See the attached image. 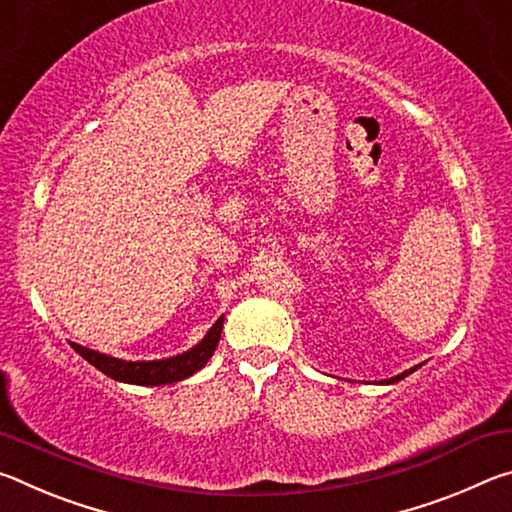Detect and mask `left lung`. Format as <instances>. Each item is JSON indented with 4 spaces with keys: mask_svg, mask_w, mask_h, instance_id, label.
<instances>
[{
    "mask_svg": "<svg viewBox=\"0 0 512 512\" xmlns=\"http://www.w3.org/2000/svg\"><path fill=\"white\" fill-rule=\"evenodd\" d=\"M420 366H422V363H420ZM420 366H415V368H411V370H404V372H402V375H395V377H391V379H386V381H379V384H395V381H400V379H404V377H409V375H411V372H413V370H418Z\"/></svg>",
    "mask_w": 512,
    "mask_h": 512,
    "instance_id": "left-lung-1",
    "label": "left lung"
}]
</instances>
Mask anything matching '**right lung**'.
Here are the masks:
<instances>
[{
  "label": "right lung",
  "mask_w": 512,
  "mask_h": 512,
  "mask_svg": "<svg viewBox=\"0 0 512 512\" xmlns=\"http://www.w3.org/2000/svg\"><path fill=\"white\" fill-rule=\"evenodd\" d=\"M223 329V316L216 320L210 327L201 341H198L194 348H189L183 354H176V357L167 359H153V361H126L110 357V354H103L97 350L85 348L79 343H69L72 348L81 354V357L92 363L94 368L101 370L103 375L112 377L115 381H124V384H135V386H164V384H176V381H183L192 377L194 372L201 370L216 350L221 339Z\"/></svg>",
  "instance_id": "right-lung-1"
}]
</instances>
